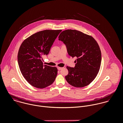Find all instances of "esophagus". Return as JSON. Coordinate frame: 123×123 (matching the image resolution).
Here are the masks:
<instances>
[{
    "label": "esophagus",
    "instance_id": "1",
    "mask_svg": "<svg viewBox=\"0 0 123 123\" xmlns=\"http://www.w3.org/2000/svg\"><path fill=\"white\" fill-rule=\"evenodd\" d=\"M63 68L62 67H58V70H61Z\"/></svg>",
    "mask_w": 123,
    "mask_h": 123
}]
</instances>
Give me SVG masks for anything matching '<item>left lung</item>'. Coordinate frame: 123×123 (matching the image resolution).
I'll list each match as a JSON object with an SVG mask.
<instances>
[{
  "label": "left lung",
  "mask_w": 123,
  "mask_h": 123,
  "mask_svg": "<svg viewBox=\"0 0 123 123\" xmlns=\"http://www.w3.org/2000/svg\"><path fill=\"white\" fill-rule=\"evenodd\" d=\"M66 45L69 55L76 57L74 68L67 67L65 79L70 85L82 88L89 85L100 69L101 53L97 41L91 36L76 30H66L59 36Z\"/></svg>",
  "instance_id": "left-lung-1"
}]
</instances>
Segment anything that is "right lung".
Instances as JSON below:
<instances>
[{
  "label": "right lung",
  "mask_w": 123,
  "mask_h": 123,
  "mask_svg": "<svg viewBox=\"0 0 123 123\" xmlns=\"http://www.w3.org/2000/svg\"><path fill=\"white\" fill-rule=\"evenodd\" d=\"M62 30H45L33 34L24 40L18 53L19 69L25 79L39 88L52 84L57 75V69L44 65L43 55L48 54L55 40Z\"/></svg>",
  "instance_id": "obj_1"
}]
</instances>
